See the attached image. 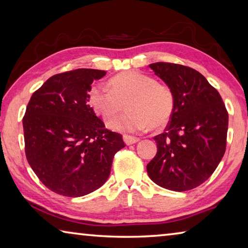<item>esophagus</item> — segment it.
<instances>
[{"label":"esophagus","instance_id":"esophagus-1","mask_svg":"<svg viewBox=\"0 0 248 248\" xmlns=\"http://www.w3.org/2000/svg\"><path fill=\"white\" fill-rule=\"evenodd\" d=\"M124 141L127 145H131V144L137 143V142L139 141V138L131 137V136H124Z\"/></svg>","mask_w":248,"mask_h":248}]
</instances>
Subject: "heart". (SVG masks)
Masks as SVG:
<instances>
[{
    "mask_svg": "<svg viewBox=\"0 0 248 248\" xmlns=\"http://www.w3.org/2000/svg\"><path fill=\"white\" fill-rule=\"evenodd\" d=\"M108 87L93 84L89 93L91 106L105 119H110L125 107L128 112L112 119L108 127L114 131L132 133L149 125L159 128L169 123L175 108L174 93L169 85L139 71L116 75Z\"/></svg>",
    "mask_w": 248,
    "mask_h": 248,
    "instance_id": "heart-1",
    "label": "heart"
}]
</instances>
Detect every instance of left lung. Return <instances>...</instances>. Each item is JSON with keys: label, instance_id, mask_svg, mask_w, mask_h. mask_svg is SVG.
Instances as JSON below:
<instances>
[{"label": "left lung", "instance_id": "left-lung-1", "mask_svg": "<svg viewBox=\"0 0 248 248\" xmlns=\"http://www.w3.org/2000/svg\"><path fill=\"white\" fill-rule=\"evenodd\" d=\"M174 93L175 108L164 133L154 137L157 152L146 165L149 177L166 189L186 191L204 183L226 148L229 114L207 78L188 66L149 65Z\"/></svg>", "mask_w": 248, "mask_h": 248}]
</instances>
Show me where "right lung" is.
<instances>
[{
	"mask_svg": "<svg viewBox=\"0 0 248 248\" xmlns=\"http://www.w3.org/2000/svg\"><path fill=\"white\" fill-rule=\"evenodd\" d=\"M102 70L56 74L32 94L23 118L25 153L46 187L82 197L106 183L123 136L105 128L89 105L91 84Z\"/></svg>",
	"mask_w": 248,
	"mask_h": 248,
	"instance_id": "right-lung-1",
	"label": "right lung"
}]
</instances>
